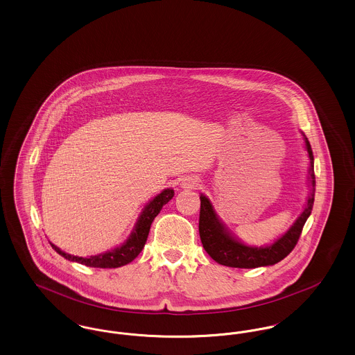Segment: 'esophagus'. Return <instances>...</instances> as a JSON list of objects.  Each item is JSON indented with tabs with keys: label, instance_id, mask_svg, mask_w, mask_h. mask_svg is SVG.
Instances as JSON below:
<instances>
[{
	"label": "esophagus",
	"instance_id": "esophagus-1",
	"mask_svg": "<svg viewBox=\"0 0 355 355\" xmlns=\"http://www.w3.org/2000/svg\"><path fill=\"white\" fill-rule=\"evenodd\" d=\"M198 185V181L196 180V178H191V177H189V178H185L184 181H182V186L184 187H189V189H194L196 186Z\"/></svg>",
	"mask_w": 355,
	"mask_h": 355
}]
</instances>
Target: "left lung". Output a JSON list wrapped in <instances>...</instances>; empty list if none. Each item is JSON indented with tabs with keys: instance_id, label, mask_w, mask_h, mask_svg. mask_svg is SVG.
<instances>
[{
	"instance_id": "1",
	"label": "left lung",
	"mask_w": 355,
	"mask_h": 355,
	"mask_svg": "<svg viewBox=\"0 0 355 355\" xmlns=\"http://www.w3.org/2000/svg\"><path fill=\"white\" fill-rule=\"evenodd\" d=\"M304 146L310 159L309 180H310V197L302 214L291 225L282 236H279L274 243L255 248L248 246L238 241L236 236L226 229V226L220 222L214 207L207 197L201 194V211H200V236L202 242L203 249L216 262L229 268L238 269H254L259 266H270L282 261L285 257L291 253L295 248L300 236L302 233L304 222L309 218L313 210L314 193H315V175H314V157L310 146V142L304 137Z\"/></svg>"
}]
</instances>
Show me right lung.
Returning <instances> with one entry per match:
<instances>
[{"label":"right lung","instance_id":"add662e5","mask_svg":"<svg viewBox=\"0 0 355 355\" xmlns=\"http://www.w3.org/2000/svg\"><path fill=\"white\" fill-rule=\"evenodd\" d=\"M173 197H174V190L170 187L162 190L158 196H155L152 201L144 207L142 213L139 214L138 220L135 223V229H133L132 234L126 239V242H123L121 246L110 250V252L98 254V255H90L87 258H84V257H77V255L65 253L53 243H51V248L60 255L67 258L68 261L78 262V263L89 266V268L113 269V268H121L123 265H128L129 262H132L135 259L138 254L142 252L148 236H149L153 220L158 216V213L161 211L164 205L169 202Z\"/></svg>","mask_w":355,"mask_h":355}]
</instances>
